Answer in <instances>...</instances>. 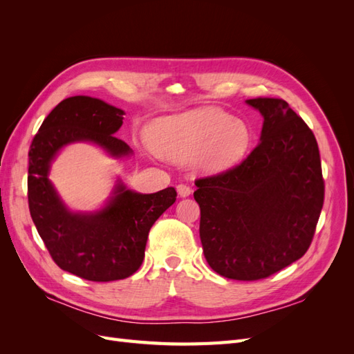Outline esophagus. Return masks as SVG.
<instances>
[{
  "mask_svg": "<svg viewBox=\"0 0 354 354\" xmlns=\"http://www.w3.org/2000/svg\"><path fill=\"white\" fill-rule=\"evenodd\" d=\"M177 194L181 198H186V196H189L192 194V189L189 186H186V185H178L177 186Z\"/></svg>",
  "mask_w": 354,
  "mask_h": 354,
  "instance_id": "1",
  "label": "esophagus"
}]
</instances>
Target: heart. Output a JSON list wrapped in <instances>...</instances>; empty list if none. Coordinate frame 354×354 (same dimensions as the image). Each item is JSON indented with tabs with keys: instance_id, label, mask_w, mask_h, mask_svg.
Segmentation results:
<instances>
[{
	"instance_id": "obj_1",
	"label": "heart",
	"mask_w": 354,
	"mask_h": 354,
	"mask_svg": "<svg viewBox=\"0 0 354 354\" xmlns=\"http://www.w3.org/2000/svg\"><path fill=\"white\" fill-rule=\"evenodd\" d=\"M155 155L171 162L190 160L199 173L212 174L234 165L251 143L243 121L217 108H199L160 118L147 133Z\"/></svg>"
}]
</instances>
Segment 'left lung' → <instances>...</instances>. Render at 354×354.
<instances>
[{"mask_svg":"<svg viewBox=\"0 0 354 354\" xmlns=\"http://www.w3.org/2000/svg\"><path fill=\"white\" fill-rule=\"evenodd\" d=\"M263 116L260 143L234 168L195 181L199 236L214 272L259 281L306 254L324 207L315 134L282 99L246 100Z\"/></svg>","mask_w":354,"mask_h":354,"instance_id":"1","label":"left lung"}]
</instances>
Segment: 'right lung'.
<instances>
[{"label":"right lung","instance_id":"1","mask_svg":"<svg viewBox=\"0 0 354 354\" xmlns=\"http://www.w3.org/2000/svg\"><path fill=\"white\" fill-rule=\"evenodd\" d=\"M124 115L100 99L73 95L48 113L29 149L32 221L60 269L93 282L125 279L138 270L149 230L177 196L174 187L138 194L118 178L100 209L72 211L60 198L48 174L63 147L91 143L115 159L133 155L130 146L113 137Z\"/></svg>","mask_w":354,"mask_h":354}]
</instances>
